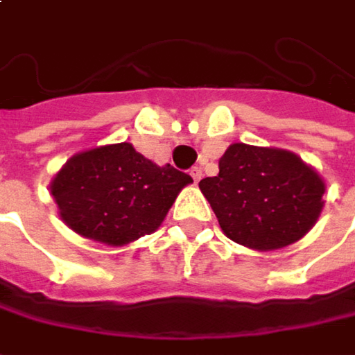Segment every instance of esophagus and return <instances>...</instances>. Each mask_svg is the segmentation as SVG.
<instances>
[{
	"mask_svg": "<svg viewBox=\"0 0 355 355\" xmlns=\"http://www.w3.org/2000/svg\"><path fill=\"white\" fill-rule=\"evenodd\" d=\"M189 175L193 178V182L198 184L200 180H202V168H191L189 169Z\"/></svg>",
	"mask_w": 355,
	"mask_h": 355,
	"instance_id": "1",
	"label": "esophagus"
}]
</instances>
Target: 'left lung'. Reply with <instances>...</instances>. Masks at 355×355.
Masks as SVG:
<instances>
[{
    "label": "left lung",
    "mask_w": 355,
    "mask_h": 355,
    "mask_svg": "<svg viewBox=\"0 0 355 355\" xmlns=\"http://www.w3.org/2000/svg\"><path fill=\"white\" fill-rule=\"evenodd\" d=\"M200 189L227 238L272 252L313 227L326 184L292 151L232 144L220 157V173L202 180Z\"/></svg>",
    "instance_id": "1"
}]
</instances>
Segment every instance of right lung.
Instances as JSON below:
<instances>
[{"label":"right lung","instance_id":"obj_1","mask_svg":"<svg viewBox=\"0 0 355 355\" xmlns=\"http://www.w3.org/2000/svg\"><path fill=\"white\" fill-rule=\"evenodd\" d=\"M193 180L171 166H155L132 144L76 153L49 191L67 227L105 245H125L155 232L178 193Z\"/></svg>","mask_w":355,"mask_h":355}]
</instances>
